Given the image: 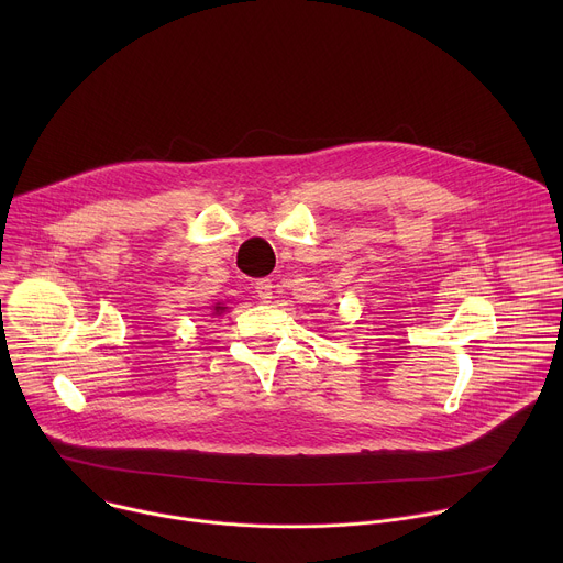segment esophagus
Listing matches in <instances>:
<instances>
[{
    "mask_svg": "<svg viewBox=\"0 0 563 563\" xmlns=\"http://www.w3.org/2000/svg\"><path fill=\"white\" fill-rule=\"evenodd\" d=\"M254 289H256V294H258V298L263 300V302H269L272 300V289H274V285H272V280L269 278H261V280H256V285H254Z\"/></svg>",
    "mask_w": 563,
    "mask_h": 563,
    "instance_id": "1",
    "label": "esophagus"
}]
</instances>
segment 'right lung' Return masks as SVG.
<instances>
[{
    "mask_svg": "<svg viewBox=\"0 0 563 563\" xmlns=\"http://www.w3.org/2000/svg\"><path fill=\"white\" fill-rule=\"evenodd\" d=\"M222 309H224V307H220V305H218V307H216V313H218V311H222Z\"/></svg>",
    "mask_w": 563,
    "mask_h": 563,
    "instance_id": "right-lung-1",
    "label": "right lung"
}]
</instances>
